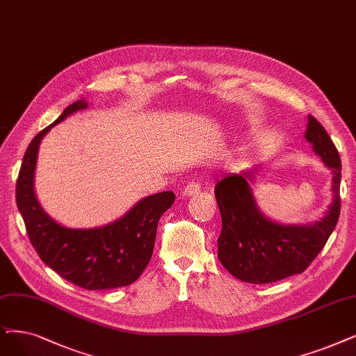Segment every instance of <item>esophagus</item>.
<instances>
[{
    "label": "esophagus",
    "instance_id": "34e87169",
    "mask_svg": "<svg viewBox=\"0 0 356 356\" xmlns=\"http://www.w3.org/2000/svg\"><path fill=\"white\" fill-rule=\"evenodd\" d=\"M202 191V187L198 186L197 182H190L187 184V187L184 188V195L186 197H194V195H198Z\"/></svg>",
    "mask_w": 356,
    "mask_h": 356
}]
</instances>
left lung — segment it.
Masks as SVG:
<instances>
[{"mask_svg": "<svg viewBox=\"0 0 356 356\" xmlns=\"http://www.w3.org/2000/svg\"><path fill=\"white\" fill-rule=\"evenodd\" d=\"M305 138L333 174V200L320 220L286 225L264 216L251 188L257 168L229 174L216 184L215 195L222 216L218 257L239 280L261 285L302 273L334 231L340 215L342 163L330 136L311 115Z\"/></svg>", "mask_w": 356, "mask_h": 356, "instance_id": "left-lung-1", "label": "left lung"}]
</instances>
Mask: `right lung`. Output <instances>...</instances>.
I'll return each instance as SVG.
<instances>
[{"label":"right lung","mask_w":356,"mask_h":356,"mask_svg":"<svg viewBox=\"0 0 356 356\" xmlns=\"http://www.w3.org/2000/svg\"><path fill=\"white\" fill-rule=\"evenodd\" d=\"M88 106L86 99L71 104L31 141L17 178L16 200L40 260L80 288L104 291L131 285L143 273L153 254L158 222L174 204L175 194L162 191L147 195L118 220L90 229H74L54 220L35 193L39 145L54 125Z\"/></svg>","instance_id":"right-lung-1"}]
</instances>
